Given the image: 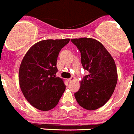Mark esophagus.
Returning a JSON list of instances; mask_svg holds the SVG:
<instances>
[{
  "instance_id": "1",
  "label": "esophagus",
  "mask_w": 134,
  "mask_h": 134,
  "mask_svg": "<svg viewBox=\"0 0 134 134\" xmlns=\"http://www.w3.org/2000/svg\"><path fill=\"white\" fill-rule=\"evenodd\" d=\"M74 80V77H73V76H72V77L70 78V79H68V82H70L73 81V80Z\"/></svg>"
}]
</instances>
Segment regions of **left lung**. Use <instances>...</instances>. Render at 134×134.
I'll list each match as a JSON object with an SVG mask.
<instances>
[{"label":"left lung","mask_w":134,"mask_h":134,"mask_svg":"<svg viewBox=\"0 0 134 134\" xmlns=\"http://www.w3.org/2000/svg\"><path fill=\"white\" fill-rule=\"evenodd\" d=\"M70 40L80 51L82 65L88 72L74 97L82 107L90 111L97 109L108 101L117 85L115 61L97 40L86 37Z\"/></svg>","instance_id":"obj_1"}]
</instances>
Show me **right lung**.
Returning a JSON list of instances; mask_svg holds the SVG:
<instances>
[{
    "mask_svg": "<svg viewBox=\"0 0 134 134\" xmlns=\"http://www.w3.org/2000/svg\"><path fill=\"white\" fill-rule=\"evenodd\" d=\"M70 39L39 41L28 50L19 72L20 88L35 108L46 111L58 105L66 89L63 80L55 77L57 59Z\"/></svg>",
    "mask_w": 134,
    "mask_h": 134,
    "instance_id": "1",
    "label": "right lung"
}]
</instances>
